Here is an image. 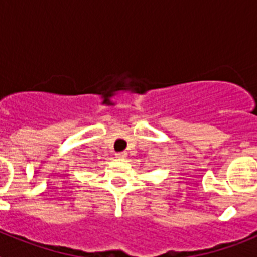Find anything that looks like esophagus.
Here are the masks:
<instances>
[{"label": "esophagus", "instance_id": "1", "mask_svg": "<svg viewBox=\"0 0 257 257\" xmlns=\"http://www.w3.org/2000/svg\"><path fill=\"white\" fill-rule=\"evenodd\" d=\"M115 157L119 158V160H124V158L127 157V153L126 152H118V153H115Z\"/></svg>", "mask_w": 257, "mask_h": 257}]
</instances>
